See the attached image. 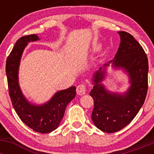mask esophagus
Masks as SVG:
<instances>
[{
    "label": "esophagus",
    "mask_w": 154,
    "mask_h": 154,
    "mask_svg": "<svg viewBox=\"0 0 154 154\" xmlns=\"http://www.w3.org/2000/svg\"><path fill=\"white\" fill-rule=\"evenodd\" d=\"M76 92H77V94L78 95H80V96H82L86 92V87H85V85L83 84H80L77 86L76 88Z\"/></svg>",
    "instance_id": "esophagus-1"
}]
</instances>
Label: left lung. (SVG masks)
I'll list each match as a JSON object with an SVG mask.
<instances>
[{
	"label": "left lung",
	"mask_w": 154,
	"mask_h": 154,
	"mask_svg": "<svg viewBox=\"0 0 154 154\" xmlns=\"http://www.w3.org/2000/svg\"><path fill=\"white\" fill-rule=\"evenodd\" d=\"M120 44L113 60L103 65L92 76L94 100L92 119L95 126L106 133L122 130L134 119L143 105L148 89V59L142 46L126 31H118ZM109 63L128 73L131 86L123 94L109 92L101 83Z\"/></svg>",
	"instance_id": "8db88e82"
}]
</instances>
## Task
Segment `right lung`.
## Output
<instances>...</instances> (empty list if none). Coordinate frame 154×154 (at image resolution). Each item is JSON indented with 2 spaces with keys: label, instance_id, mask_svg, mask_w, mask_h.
Listing matches in <instances>:
<instances>
[{
  "label": "right lung",
  "instance_id": "right-lung-1",
  "mask_svg": "<svg viewBox=\"0 0 154 154\" xmlns=\"http://www.w3.org/2000/svg\"><path fill=\"white\" fill-rule=\"evenodd\" d=\"M39 40L36 35L23 36L17 41L6 61L8 89L14 109L19 118L34 131L48 133L59 126L67 105L75 96V87L57 92L49 101L35 105L24 97L19 86L18 69L21 55L28 42Z\"/></svg>",
  "mask_w": 154,
  "mask_h": 154
}]
</instances>
